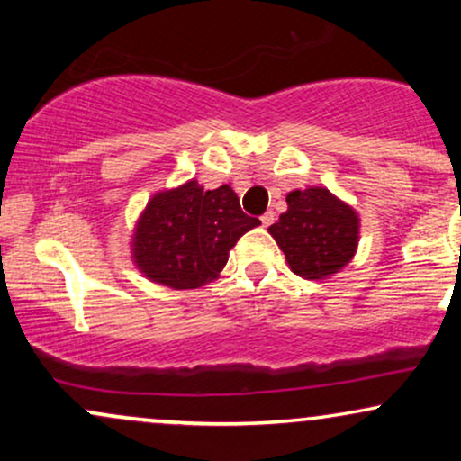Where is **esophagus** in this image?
<instances>
[{
	"mask_svg": "<svg viewBox=\"0 0 461 461\" xmlns=\"http://www.w3.org/2000/svg\"><path fill=\"white\" fill-rule=\"evenodd\" d=\"M260 221H262V225H264V227L273 225V221H275V214H273V212H264V214L260 216Z\"/></svg>",
	"mask_w": 461,
	"mask_h": 461,
	"instance_id": "obj_1",
	"label": "esophagus"
}]
</instances>
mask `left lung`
Instances as JSON below:
<instances>
[{
  "label": "left lung",
  "instance_id": "obj_1",
  "mask_svg": "<svg viewBox=\"0 0 461 461\" xmlns=\"http://www.w3.org/2000/svg\"><path fill=\"white\" fill-rule=\"evenodd\" d=\"M288 210L268 234L282 249L290 271L310 282L340 273L359 245V214L322 186L285 194Z\"/></svg>",
  "mask_w": 461,
  "mask_h": 461
}]
</instances>
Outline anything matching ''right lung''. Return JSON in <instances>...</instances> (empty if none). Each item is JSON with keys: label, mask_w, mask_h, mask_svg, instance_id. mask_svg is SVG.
I'll list each match as a JSON object with an SVG mask.
<instances>
[{"label": "right lung", "mask_w": 461, "mask_h": 461, "mask_svg": "<svg viewBox=\"0 0 461 461\" xmlns=\"http://www.w3.org/2000/svg\"><path fill=\"white\" fill-rule=\"evenodd\" d=\"M258 225L227 184L203 190L188 179L147 201L131 231V262L153 284L201 288L219 277L238 238Z\"/></svg>", "instance_id": "right-lung-1"}]
</instances>
